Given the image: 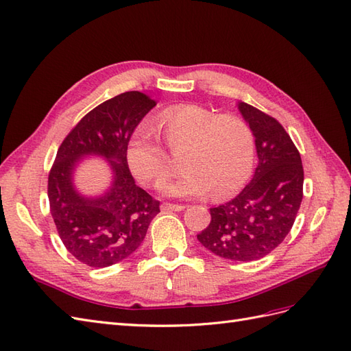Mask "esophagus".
I'll use <instances>...</instances> for the list:
<instances>
[{"label":"esophagus","mask_w":351,"mask_h":351,"mask_svg":"<svg viewBox=\"0 0 351 351\" xmlns=\"http://www.w3.org/2000/svg\"><path fill=\"white\" fill-rule=\"evenodd\" d=\"M161 209H163L165 212H181L185 209V206L173 204V203H163L161 204Z\"/></svg>","instance_id":"1"}]
</instances>
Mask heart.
<instances>
[{"instance_id": "heart-1", "label": "heart", "mask_w": 351, "mask_h": 351, "mask_svg": "<svg viewBox=\"0 0 351 351\" xmlns=\"http://www.w3.org/2000/svg\"><path fill=\"white\" fill-rule=\"evenodd\" d=\"M157 129L173 158L185 170L161 191L173 197L223 199L239 191L252 173L255 136L249 123L234 114H217L194 104L167 108ZM132 175L143 185H157L173 173L175 163L154 134L139 130L125 149Z\"/></svg>"}]
</instances>
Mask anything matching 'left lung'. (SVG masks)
Listing matches in <instances>:
<instances>
[{
	"label": "left lung",
	"mask_w": 351,
	"mask_h": 351,
	"mask_svg": "<svg viewBox=\"0 0 351 351\" xmlns=\"http://www.w3.org/2000/svg\"><path fill=\"white\" fill-rule=\"evenodd\" d=\"M254 132L258 166L234 199L210 209V223L197 234L210 252L231 261H256L282 243L302 202L300 151L283 125L258 108L239 102Z\"/></svg>",
	"instance_id": "8db88e82"
}]
</instances>
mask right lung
Masks as SVG:
<instances>
[{
    "instance_id": "add662e5",
    "label": "right lung",
    "mask_w": 351,
    "mask_h": 351,
    "mask_svg": "<svg viewBox=\"0 0 351 351\" xmlns=\"http://www.w3.org/2000/svg\"><path fill=\"white\" fill-rule=\"evenodd\" d=\"M154 99L125 92L87 112L60 143L49 173L47 194L58 234L68 252L93 268L123 261L145 239L160 202L134 184L125 149L136 125L152 108ZM96 154L110 160L114 182L104 196L86 199L72 185L77 160Z\"/></svg>"
}]
</instances>
